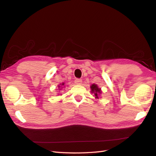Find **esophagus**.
Masks as SVG:
<instances>
[{
  "mask_svg": "<svg viewBox=\"0 0 156 156\" xmlns=\"http://www.w3.org/2000/svg\"><path fill=\"white\" fill-rule=\"evenodd\" d=\"M82 83V80L81 79H76L75 80V83L77 84H81Z\"/></svg>",
  "mask_w": 156,
  "mask_h": 156,
  "instance_id": "34e87169",
  "label": "esophagus"
}]
</instances>
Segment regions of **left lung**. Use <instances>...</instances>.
<instances>
[{"label": "left lung", "instance_id": "1", "mask_svg": "<svg viewBox=\"0 0 156 156\" xmlns=\"http://www.w3.org/2000/svg\"><path fill=\"white\" fill-rule=\"evenodd\" d=\"M90 88H91V92L94 93V95H95V98H99V94H101V88H98L97 84H92V85L90 86Z\"/></svg>", "mask_w": 156, "mask_h": 156}]
</instances>
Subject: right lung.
Instances as JSON below:
<instances>
[{"mask_svg": "<svg viewBox=\"0 0 156 156\" xmlns=\"http://www.w3.org/2000/svg\"><path fill=\"white\" fill-rule=\"evenodd\" d=\"M60 85H61V86H64V83H62V84H60ZM58 88H59V90H60V89H62V88H61V87H60V85H58Z\"/></svg>", "mask_w": 156, "mask_h": 156, "instance_id": "right-lung-1", "label": "right lung"}]
</instances>
